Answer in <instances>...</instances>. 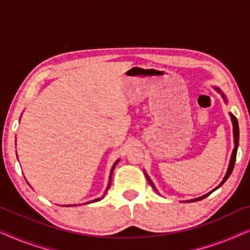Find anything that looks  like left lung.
Segmentation results:
<instances>
[{"label":"left lung","mask_w":250,"mask_h":250,"mask_svg":"<svg viewBox=\"0 0 250 250\" xmlns=\"http://www.w3.org/2000/svg\"><path fill=\"white\" fill-rule=\"evenodd\" d=\"M215 90H216L218 93H221L222 94V97H223V99H224V101L227 102V99H225V95L222 93L221 92V90L218 87H215ZM230 116H231V121H232V125H233V138H234V149H233V151H232V155H231V159H230V164H229V168H228V170H227V174H225V176H224V179H223V181H222V182L220 183V186H218L217 188H215V189L213 190V191H215L216 189H218V188H220L222 184H223L225 181H227L228 179H229V176L231 175V173H232V170H233V167H234V163H235V157H237V151H238V146H239V125H238V121H237V118H235V116L234 115H232V114H230ZM145 175H146V180L149 181V183H150V186H151L152 188H153V190L155 191H158L156 189V187L153 186V183H152V181L150 180V177L146 175V173H145ZM213 191H210V192H208V193H206V194H204V196H201V197H199V198H196V199H191V200H187V201H198V200H201V199H204V198H206L207 196H209V194L213 192Z\"/></svg>","instance_id":"1"}]
</instances>
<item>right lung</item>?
<instances>
[{
  "label": "right lung",
  "instance_id": "right-lung-1",
  "mask_svg": "<svg viewBox=\"0 0 250 250\" xmlns=\"http://www.w3.org/2000/svg\"><path fill=\"white\" fill-rule=\"evenodd\" d=\"M119 162V159L117 160V162H116L115 164H114V166H112V168H111V170H110V176H109V183H108V187H107V189H105V192H107L108 191V189L109 188H110V184H111V176H112V172H114V168H115V166L117 165V163ZM105 192L104 193V196H102L101 198H98V199H94V200H92V201H90V203H95V201H99L100 199H102V198H104V196H105Z\"/></svg>",
  "mask_w": 250,
  "mask_h": 250
}]
</instances>
